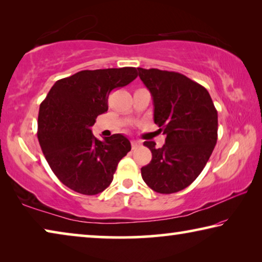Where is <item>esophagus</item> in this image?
Listing matches in <instances>:
<instances>
[{
  "mask_svg": "<svg viewBox=\"0 0 262 262\" xmlns=\"http://www.w3.org/2000/svg\"><path fill=\"white\" fill-rule=\"evenodd\" d=\"M132 147H133V149H135V148H137V147H140L141 145V141H139V140H132Z\"/></svg>",
  "mask_w": 262,
  "mask_h": 262,
  "instance_id": "obj_1",
  "label": "esophagus"
}]
</instances>
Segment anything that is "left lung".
I'll list each match as a JSON object with an SVG mask.
<instances>
[{
  "label": "left lung",
  "mask_w": 262,
  "mask_h": 262,
  "mask_svg": "<svg viewBox=\"0 0 262 262\" xmlns=\"http://www.w3.org/2000/svg\"><path fill=\"white\" fill-rule=\"evenodd\" d=\"M154 100V121L166 136L156 148L144 145L151 162L141 168L144 183L155 192L171 194L189 186L201 173L217 142V111L209 92L176 72L137 68Z\"/></svg>",
  "instance_id": "obj_1"
}]
</instances>
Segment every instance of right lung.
Returning a JSON list of instances; mask_svg holds the SVG:
<instances>
[{
  "instance_id": "1",
  "label": "right lung",
  "mask_w": 262,
  "mask_h": 262,
  "mask_svg": "<svg viewBox=\"0 0 262 262\" xmlns=\"http://www.w3.org/2000/svg\"><path fill=\"white\" fill-rule=\"evenodd\" d=\"M137 77L133 67L82 70L56 81L40 104L38 140L52 171L62 184L84 195L111 185L118 163L130 151L126 136L99 141L92 135L96 118L108 110L111 91Z\"/></svg>"
}]
</instances>
